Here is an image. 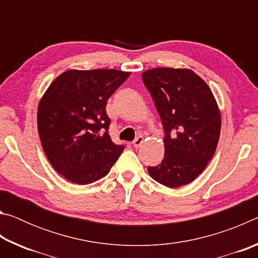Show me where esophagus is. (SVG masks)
I'll return each instance as SVG.
<instances>
[{"label":"esophagus","instance_id":"1","mask_svg":"<svg viewBox=\"0 0 258 258\" xmlns=\"http://www.w3.org/2000/svg\"><path fill=\"white\" fill-rule=\"evenodd\" d=\"M143 141H145V140H143V137L139 135V137L133 141V147L137 148V149H138V148H140L143 145Z\"/></svg>","mask_w":258,"mask_h":258}]
</instances>
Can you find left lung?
<instances>
[{
	"label": "left lung",
	"instance_id": "1",
	"mask_svg": "<svg viewBox=\"0 0 258 258\" xmlns=\"http://www.w3.org/2000/svg\"><path fill=\"white\" fill-rule=\"evenodd\" d=\"M142 80L165 130L164 159L149 175L171 189L195 181L215 154L221 111L207 83L187 68H152Z\"/></svg>",
	"mask_w": 258,
	"mask_h": 258
}]
</instances>
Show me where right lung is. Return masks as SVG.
<instances>
[{"label":"right lung","instance_id":"obj_1","mask_svg":"<svg viewBox=\"0 0 258 258\" xmlns=\"http://www.w3.org/2000/svg\"><path fill=\"white\" fill-rule=\"evenodd\" d=\"M117 69H71L55 78L40 100L37 128L56 172L75 184L106 176L124 150L108 134L106 104L127 80Z\"/></svg>","mask_w":258,"mask_h":258}]
</instances>
